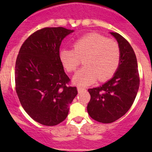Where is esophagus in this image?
Here are the masks:
<instances>
[{"label":"esophagus","instance_id":"1","mask_svg":"<svg viewBox=\"0 0 152 152\" xmlns=\"http://www.w3.org/2000/svg\"><path fill=\"white\" fill-rule=\"evenodd\" d=\"M77 90H78V92H79V93H82V92H83L84 90H85V87H78Z\"/></svg>","mask_w":152,"mask_h":152}]
</instances>
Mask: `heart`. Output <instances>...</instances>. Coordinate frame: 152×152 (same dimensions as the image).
I'll use <instances>...</instances> for the list:
<instances>
[{
  "instance_id": "heart-1",
  "label": "heart",
  "mask_w": 152,
  "mask_h": 152,
  "mask_svg": "<svg viewBox=\"0 0 152 152\" xmlns=\"http://www.w3.org/2000/svg\"><path fill=\"white\" fill-rule=\"evenodd\" d=\"M83 59L85 66L73 77L78 85H89L98 78L100 82L111 79L121 63V49L117 42L97 33H90L76 39L73 49L63 48L59 59L69 73L76 71Z\"/></svg>"
}]
</instances>
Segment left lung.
I'll return each instance as SVG.
<instances>
[{
    "label": "left lung",
    "mask_w": 152,
    "mask_h": 152,
    "mask_svg": "<svg viewBox=\"0 0 152 152\" xmlns=\"http://www.w3.org/2000/svg\"><path fill=\"white\" fill-rule=\"evenodd\" d=\"M121 49V63L114 76L100 87L89 89L90 100L87 112L96 121L110 124L128 112L140 85L135 53L129 42L121 35L111 32Z\"/></svg>",
    "instance_id": "1"
}]
</instances>
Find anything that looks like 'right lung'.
<instances>
[{
	"mask_svg": "<svg viewBox=\"0 0 152 152\" xmlns=\"http://www.w3.org/2000/svg\"><path fill=\"white\" fill-rule=\"evenodd\" d=\"M73 31L63 27L36 31L24 41L17 57V95L28 115L42 125L63 121L78 93L59 59L61 42Z\"/></svg>",
	"mask_w": 152,
	"mask_h": 152,
	"instance_id": "right-lung-1",
	"label": "right lung"
}]
</instances>
